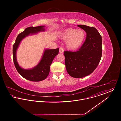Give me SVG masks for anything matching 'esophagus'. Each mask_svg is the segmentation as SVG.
<instances>
[{"label":"esophagus","mask_w":121,"mask_h":121,"mask_svg":"<svg viewBox=\"0 0 121 121\" xmlns=\"http://www.w3.org/2000/svg\"><path fill=\"white\" fill-rule=\"evenodd\" d=\"M59 52H60V53H63V52H64V50H63V48H60V51H59Z\"/></svg>","instance_id":"obj_1"}]
</instances>
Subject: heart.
<instances>
[{
    "mask_svg": "<svg viewBox=\"0 0 121 121\" xmlns=\"http://www.w3.org/2000/svg\"><path fill=\"white\" fill-rule=\"evenodd\" d=\"M60 36L62 39L67 41L66 46L69 49L75 51L82 46L85 39L86 35L82 29L69 28L63 31Z\"/></svg>",
    "mask_w": 121,
    "mask_h": 121,
    "instance_id": "obj_1",
    "label": "heart"
}]
</instances>
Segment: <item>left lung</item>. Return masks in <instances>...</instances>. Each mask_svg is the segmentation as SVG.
Segmentation results:
<instances>
[{"label":"left lung","instance_id":"obj_1","mask_svg":"<svg viewBox=\"0 0 121 121\" xmlns=\"http://www.w3.org/2000/svg\"><path fill=\"white\" fill-rule=\"evenodd\" d=\"M77 26L86 33L85 41L76 52L65 51V66L69 75L75 78L86 76L97 67L102 55V36L96 28L85 25Z\"/></svg>","mask_w":121,"mask_h":121}]
</instances>
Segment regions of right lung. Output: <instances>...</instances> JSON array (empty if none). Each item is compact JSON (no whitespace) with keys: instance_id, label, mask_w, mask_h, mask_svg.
Segmentation results:
<instances>
[{"instance_id":"add662e5","label":"right lung","mask_w":121,"mask_h":121,"mask_svg":"<svg viewBox=\"0 0 121 121\" xmlns=\"http://www.w3.org/2000/svg\"><path fill=\"white\" fill-rule=\"evenodd\" d=\"M44 26L29 27L17 35L13 46V53L14 65L20 75L26 80L32 82H40L45 80L48 75L50 66L55 57L58 54L59 49H45L42 57L37 65L30 69H24L18 64L16 57L17 48L22 40L29 35H36L39 32L45 31Z\"/></svg>"}]
</instances>
